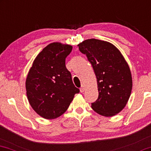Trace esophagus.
Returning <instances> with one entry per match:
<instances>
[{
    "mask_svg": "<svg viewBox=\"0 0 151 151\" xmlns=\"http://www.w3.org/2000/svg\"><path fill=\"white\" fill-rule=\"evenodd\" d=\"M84 91H85V86H84V85L81 84V88H80V92H81V93H83V92H84Z\"/></svg>",
    "mask_w": 151,
    "mask_h": 151,
    "instance_id": "esophagus-1",
    "label": "esophagus"
}]
</instances>
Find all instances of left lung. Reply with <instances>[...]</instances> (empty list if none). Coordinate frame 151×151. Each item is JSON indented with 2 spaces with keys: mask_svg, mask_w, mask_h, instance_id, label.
<instances>
[{
  "mask_svg": "<svg viewBox=\"0 0 151 151\" xmlns=\"http://www.w3.org/2000/svg\"><path fill=\"white\" fill-rule=\"evenodd\" d=\"M78 47L86 55L96 76L99 95L91 107L105 117L116 115L126 106L132 89L127 61L119 49L109 42L88 39Z\"/></svg>",
  "mask_w": 151,
  "mask_h": 151,
  "instance_id": "obj_1",
  "label": "left lung"
}]
</instances>
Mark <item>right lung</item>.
Segmentation results:
<instances>
[{"instance_id": "obj_1", "label": "right lung", "mask_w": 151, "mask_h": 151, "mask_svg": "<svg viewBox=\"0 0 151 151\" xmlns=\"http://www.w3.org/2000/svg\"><path fill=\"white\" fill-rule=\"evenodd\" d=\"M72 46L52 42L38 53L26 79L29 104L38 115L55 119L63 115L79 93L65 67V58Z\"/></svg>"}]
</instances>
